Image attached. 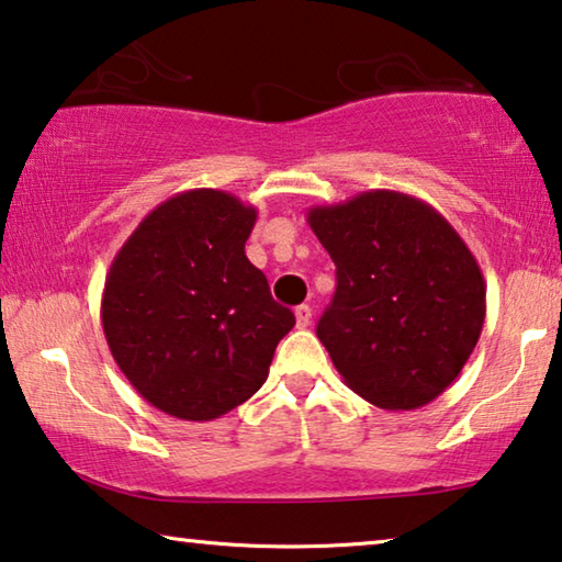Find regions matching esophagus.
<instances>
[{
  "label": "esophagus",
  "mask_w": 562,
  "mask_h": 562,
  "mask_svg": "<svg viewBox=\"0 0 562 562\" xmlns=\"http://www.w3.org/2000/svg\"><path fill=\"white\" fill-rule=\"evenodd\" d=\"M310 317H313V310H310V305H297V307H295V321H297V328H307V325H310Z\"/></svg>",
  "instance_id": "1"
}]
</instances>
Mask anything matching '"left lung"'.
<instances>
[{"instance_id": "left-lung-1", "label": "left lung", "mask_w": 562, "mask_h": 562, "mask_svg": "<svg viewBox=\"0 0 562 562\" xmlns=\"http://www.w3.org/2000/svg\"><path fill=\"white\" fill-rule=\"evenodd\" d=\"M307 224L338 274L317 338L342 383L391 412L441 396L487 313V284L464 239L431 204L391 189L310 206Z\"/></svg>"}]
</instances>
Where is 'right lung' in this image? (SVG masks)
<instances>
[{
    "mask_svg": "<svg viewBox=\"0 0 562 562\" xmlns=\"http://www.w3.org/2000/svg\"><path fill=\"white\" fill-rule=\"evenodd\" d=\"M255 222L227 191H181L113 257L100 300L108 348L158 412L212 422L245 404L295 325L245 255Z\"/></svg>",
    "mask_w": 562,
    "mask_h": 562,
    "instance_id": "add662e5",
    "label": "right lung"
}]
</instances>
